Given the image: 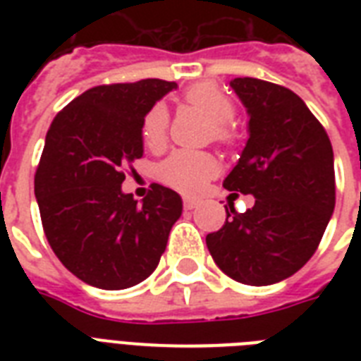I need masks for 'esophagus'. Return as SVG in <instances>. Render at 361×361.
<instances>
[{
	"instance_id": "esophagus-1",
	"label": "esophagus",
	"mask_w": 361,
	"mask_h": 361,
	"mask_svg": "<svg viewBox=\"0 0 361 361\" xmlns=\"http://www.w3.org/2000/svg\"><path fill=\"white\" fill-rule=\"evenodd\" d=\"M198 204H200V202H198L197 198H189V197L183 198V208H185L187 212H191V209L198 208Z\"/></svg>"
}]
</instances>
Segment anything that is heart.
Returning <instances> with one entry per match:
<instances>
[{"mask_svg": "<svg viewBox=\"0 0 361 361\" xmlns=\"http://www.w3.org/2000/svg\"><path fill=\"white\" fill-rule=\"evenodd\" d=\"M187 103L208 116L212 121L214 138L228 140L226 123L234 116V104L226 97L223 90L214 82H200L185 93ZM169 129V110L163 104H155L142 121V136L149 147L163 146ZM159 178L166 185L174 187L181 192L197 195L204 191V187L215 174L217 163L208 153L200 152H176L169 159H164L157 170Z\"/></svg>", "mask_w": 361, "mask_h": 361, "instance_id": "heart-1", "label": "heart"}]
</instances>
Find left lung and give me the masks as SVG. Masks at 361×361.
I'll use <instances>...</instances> for the list:
<instances>
[{
    "label": "left lung",
    "mask_w": 361,
    "mask_h": 361,
    "mask_svg": "<svg viewBox=\"0 0 361 361\" xmlns=\"http://www.w3.org/2000/svg\"><path fill=\"white\" fill-rule=\"evenodd\" d=\"M231 87L249 116V138L223 187L252 195L255 206L238 214L228 202L225 225L206 236V245L238 283L274 285L313 257L330 223L334 149L294 92L258 78H234Z\"/></svg>",
    "instance_id": "1"
}]
</instances>
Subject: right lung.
<instances>
[{
  "mask_svg": "<svg viewBox=\"0 0 361 361\" xmlns=\"http://www.w3.org/2000/svg\"><path fill=\"white\" fill-rule=\"evenodd\" d=\"M176 87L159 78L92 87L48 129L35 174L42 228L87 285L123 290L147 279L183 212L180 195L159 183L142 202L121 191L123 169L144 153L142 121Z\"/></svg>",
  "mask_w": 361,
  "mask_h": 361,
  "instance_id": "add662e5",
  "label": "right lung"
}]
</instances>
